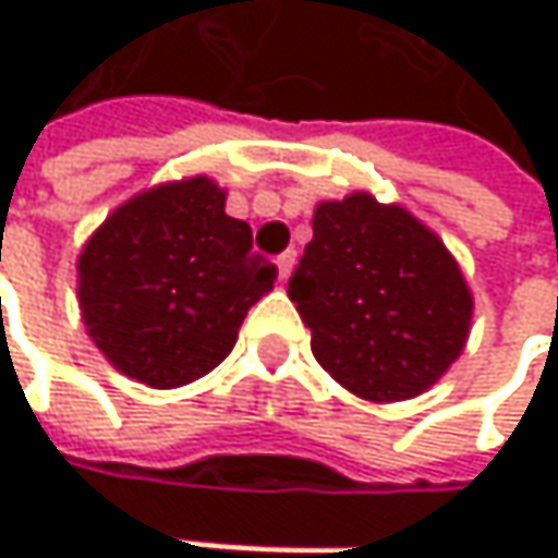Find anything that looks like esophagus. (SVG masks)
<instances>
[{
	"mask_svg": "<svg viewBox=\"0 0 558 558\" xmlns=\"http://www.w3.org/2000/svg\"><path fill=\"white\" fill-rule=\"evenodd\" d=\"M293 265H296V252H293V248H287L283 255H278V278H280V280L290 278V271H293Z\"/></svg>",
	"mask_w": 558,
	"mask_h": 558,
	"instance_id": "obj_1",
	"label": "esophagus"
}]
</instances>
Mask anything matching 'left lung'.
Returning a JSON list of instances; mask_svg holds the SVG:
<instances>
[{"instance_id":"8db88e82","label":"left lung","mask_w":558,"mask_h":558,"mask_svg":"<svg viewBox=\"0 0 558 558\" xmlns=\"http://www.w3.org/2000/svg\"><path fill=\"white\" fill-rule=\"evenodd\" d=\"M316 362L362 400L429 390L462 355L472 290L442 239L397 203L355 190L313 209V242L287 280Z\"/></svg>"}]
</instances>
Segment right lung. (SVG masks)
<instances>
[{
    "label": "right lung",
    "instance_id": "1",
    "mask_svg": "<svg viewBox=\"0 0 558 558\" xmlns=\"http://www.w3.org/2000/svg\"><path fill=\"white\" fill-rule=\"evenodd\" d=\"M278 280L252 229L226 216L206 173L158 183L116 206L76 258V296L106 362L148 388L209 375Z\"/></svg>",
    "mask_w": 558,
    "mask_h": 558
}]
</instances>
